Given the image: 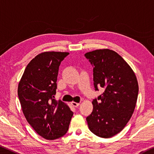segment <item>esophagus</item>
<instances>
[{"mask_svg":"<svg viewBox=\"0 0 154 154\" xmlns=\"http://www.w3.org/2000/svg\"><path fill=\"white\" fill-rule=\"evenodd\" d=\"M71 104H72V105L73 106V107H78V106L80 105V103H75V102H74V101H72V103H71Z\"/></svg>","mask_w":154,"mask_h":154,"instance_id":"1","label":"esophagus"}]
</instances>
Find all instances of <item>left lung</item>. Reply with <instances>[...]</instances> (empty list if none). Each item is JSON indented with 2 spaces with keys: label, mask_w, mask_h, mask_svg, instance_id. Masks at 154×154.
Wrapping results in <instances>:
<instances>
[{
  "label": "left lung",
  "mask_w": 154,
  "mask_h": 154,
  "mask_svg": "<svg viewBox=\"0 0 154 154\" xmlns=\"http://www.w3.org/2000/svg\"><path fill=\"white\" fill-rule=\"evenodd\" d=\"M94 66V82L105 91L92 101L93 111L86 120L92 133L111 138L126 126L136 107L138 83L134 72L122 56L109 49L85 54Z\"/></svg>",
  "instance_id": "8db88e82"
}]
</instances>
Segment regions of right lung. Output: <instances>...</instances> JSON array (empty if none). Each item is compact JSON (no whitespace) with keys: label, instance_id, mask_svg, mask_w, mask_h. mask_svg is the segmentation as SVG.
<instances>
[{"label":"right lung","instance_id":"add662e5","mask_svg":"<svg viewBox=\"0 0 154 154\" xmlns=\"http://www.w3.org/2000/svg\"><path fill=\"white\" fill-rule=\"evenodd\" d=\"M69 53L45 51L26 67L18 86L23 114L42 138L55 140L67 133L74 113L67 104L54 100L61 61Z\"/></svg>","mask_w":154,"mask_h":154}]
</instances>
